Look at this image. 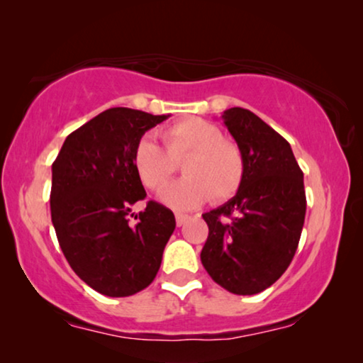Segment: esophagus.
I'll return each instance as SVG.
<instances>
[{"instance_id": "obj_1", "label": "esophagus", "mask_w": 363, "mask_h": 363, "mask_svg": "<svg viewBox=\"0 0 363 363\" xmlns=\"http://www.w3.org/2000/svg\"><path fill=\"white\" fill-rule=\"evenodd\" d=\"M175 218H177V225H178V226H182L183 223H185V221L188 220V216H186V215H182V213H177Z\"/></svg>"}]
</instances>
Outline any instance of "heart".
I'll list each match as a JSON object with an SVG mask.
<instances>
[{
    "mask_svg": "<svg viewBox=\"0 0 363 363\" xmlns=\"http://www.w3.org/2000/svg\"><path fill=\"white\" fill-rule=\"evenodd\" d=\"M167 152L152 137H140L132 150V167L142 185L158 191L183 163L185 178L160 193L162 203L173 210H193L211 201L230 200L245 178V158L235 142L223 138L221 128L200 117L173 122L162 130Z\"/></svg>",
    "mask_w": 363,
    "mask_h": 363,
    "instance_id": "heart-1",
    "label": "heart"
}]
</instances>
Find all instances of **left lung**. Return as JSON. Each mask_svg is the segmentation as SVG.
<instances>
[{"label":"left lung","mask_w":363,"mask_h":363,"mask_svg":"<svg viewBox=\"0 0 363 363\" xmlns=\"http://www.w3.org/2000/svg\"><path fill=\"white\" fill-rule=\"evenodd\" d=\"M241 148L245 178L230 201L203 215L208 240L201 264L238 296L274 284L289 267L306 218L304 173L289 142L247 108L223 113Z\"/></svg>","instance_id":"left-lung-1"}]
</instances>
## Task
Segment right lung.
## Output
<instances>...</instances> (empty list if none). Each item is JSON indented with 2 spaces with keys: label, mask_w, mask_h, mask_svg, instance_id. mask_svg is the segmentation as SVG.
Here are the masks:
<instances>
[{
  "label": "right lung",
  "mask_w": 363,
  "mask_h": 363,
  "mask_svg": "<svg viewBox=\"0 0 363 363\" xmlns=\"http://www.w3.org/2000/svg\"><path fill=\"white\" fill-rule=\"evenodd\" d=\"M167 117L108 108L67 135L52 163L59 246L72 271L104 296L127 297L152 284L177 226L172 210L157 201L132 213L147 196L132 167L133 145Z\"/></svg>",
  "instance_id": "obj_1"
}]
</instances>
